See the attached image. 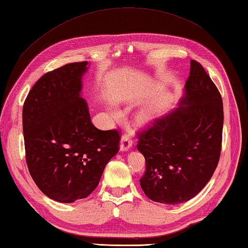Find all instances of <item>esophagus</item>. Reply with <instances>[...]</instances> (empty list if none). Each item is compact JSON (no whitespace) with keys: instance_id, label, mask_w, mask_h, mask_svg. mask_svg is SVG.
Returning a JSON list of instances; mask_svg holds the SVG:
<instances>
[{"instance_id":"obj_1","label":"esophagus","mask_w":248,"mask_h":248,"mask_svg":"<svg viewBox=\"0 0 248 248\" xmlns=\"http://www.w3.org/2000/svg\"><path fill=\"white\" fill-rule=\"evenodd\" d=\"M132 146V140L129 134H124L120 140V151H128Z\"/></svg>"}]
</instances>
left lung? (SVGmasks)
I'll return each mask as SVG.
<instances>
[{"label": "left lung", "mask_w": 248, "mask_h": 248, "mask_svg": "<svg viewBox=\"0 0 248 248\" xmlns=\"http://www.w3.org/2000/svg\"><path fill=\"white\" fill-rule=\"evenodd\" d=\"M222 129L220 92L202 65L191 60L178 107L138 136L137 148L145 158L140 179L144 194L166 204L186 202L198 195L219 163Z\"/></svg>", "instance_id": "left-lung-1"}]
</instances>
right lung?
Listing matches in <instances>:
<instances>
[{"mask_svg":"<svg viewBox=\"0 0 248 248\" xmlns=\"http://www.w3.org/2000/svg\"><path fill=\"white\" fill-rule=\"evenodd\" d=\"M87 64L75 62L46 73L23 107L29 173L46 196L63 203L91 195L118 152L119 132L96 128L81 97Z\"/></svg>","mask_w":248,"mask_h":248,"instance_id":"add662e5","label":"right lung"}]
</instances>
